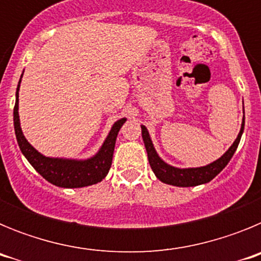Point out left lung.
<instances>
[{
  "label": "left lung",
  "instance_id": "8db88e82",
  "mask_svg": "<svg viewBox=\"0 0 261 261\" xmlns=\"http://www.w3.org/2000/svg\"><path fill=\"white\" fill-rule=\"evenodd\" d=\"M243 129L244 119L243 123H242L241 132H239L238 137H237V140L234 141V144L230 146L229 150L226 151L220 159L214 161L211 165L197 168H175L172 167V166H168L167 163H165L162 159L159 158L155 149H154L153 144H151V140L150 137H149V132H147L146 128H145L144 125L141 126L142 138H144V144L145 147H146L147 158H149V163H150L151 170H153V172L155 174V176L158 177L159 180L163 181V183L171 184V186L176 187H193L199 186V184L208 183V181H211L216 175L220 174L223 168H225V166L230 162L231 156L234 155L235 150H237V147H238L239 145V141H241Z\"/></svg>",
  "mask_w": 261,
  "mask_h": 261
}]
</instances>
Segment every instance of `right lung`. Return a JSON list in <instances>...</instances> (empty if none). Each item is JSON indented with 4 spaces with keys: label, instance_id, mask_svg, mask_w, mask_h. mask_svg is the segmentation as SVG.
I'll return each mask as SVG.
<instances>
[{
    "label": "right lung",
    "instance_id": "right-lung-1",
    "mask_svg": "<svg viewBox=\"0 0 261 261\" xmlns=\"http://www.w3.org/2000/svg\"><path fill=\"white\" fill-rule=\"evenodd\" d=\"M19 84L17 87V99H15V106H14V129H15V136H17L20 151L24 154L32 167L35 168L36 171L44 179H47L49 183L64 187V188H80V187L91 186V184L102 181V179H105V176L110 171L111 165H112V155H114L117 133H119L121 125L125 123V119L117 120L114 124L103 146L93 158L87 159V161L48 158V156L41 155L39 151H36L27 142L22 133V129L19 125V115H18Z\"/></svg>",
    "mask_w": 261,
    "mask_h": 261
}]
</instances>
